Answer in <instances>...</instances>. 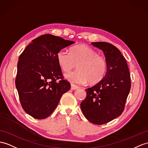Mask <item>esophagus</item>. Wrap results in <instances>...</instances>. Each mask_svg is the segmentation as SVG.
Returning <instances> with one entry per match:
<instances>
[{"instance_id":"34e87169","label":"esophagus","mask_w":148,"mask_h":148,"mask_svg":"<svg viewBox=\"0 0 148 148\" xmlns=\"http://www.w3.org/2000/svg\"><path fill=\"white\" fill-rule=\"evenodd\" d=\"M78 88H79L78 86L73 85V84H71V89L73 90H77Z\"/></svg>"}]
</instances>
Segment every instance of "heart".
<instances>
[{"label": "heart", "mask_w": 148, "mask_h": 148, "mask_svg": "<svg viewBox=\"0 0 148 148\" xmlns=\"http://www.w3.org/2000/svg\"><path fill=\"white\" fill-rule=\"evenodd\" d=\"M57 62L64 71L68 72L76 66L78 70L64 75L71 82L90 85L100 82L105 77L107 70V62L103 56L98 55L95 49L85 45L72 47L70 53L60 50L56 55Z\"/></svg>", "instance_id": "1"}]
</instances>
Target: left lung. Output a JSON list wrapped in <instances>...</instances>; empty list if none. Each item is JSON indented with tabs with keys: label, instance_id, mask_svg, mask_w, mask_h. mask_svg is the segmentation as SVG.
Segmentation results:
<instances>
[{
	"label": "left lung",
	"instance_id": "8db88e82",
	"mask_svg": "<svg viewBox=\"0 0 148 148\" xmlns=\"http://www.w3.org/2000/svg\"><path fill=\"white\" fill-rule=\"evenodd\" d=\"M92 45L103 52L107 70L101 81L85 90L86 97L80 107L86 119L100 125L115 119L124 111L131 78L125 58L116 46L106 42Z\"/></svg>",
	"mask_w": 148,
	"mask_h": 148
}]
</instances>
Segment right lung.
Returning a JSON list of instances; mask_svg holds the SVG:
<instances>
[{"label":"right lung","instance_id":"add662e5","mask_svg":"<svg viewBox=\"0 0 148 148\" xmlns=\"http://www.w3.org/2000/svg\"><path fill=\"white\" fill-rule=\"evenodd\" d=\"M72 41L44 34L32 41L20 55L16 86L24 110L37 119L48 117L70 84L63 80L56 55L74 44ZM61 79L58 81L57 80Z\"/></svg>","mask_w":148,"mask_h":148}]
</instances>
